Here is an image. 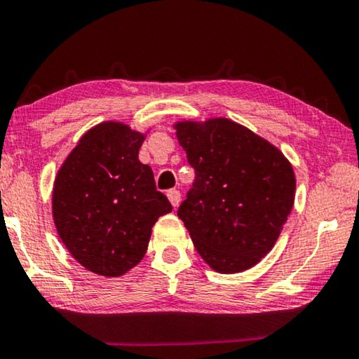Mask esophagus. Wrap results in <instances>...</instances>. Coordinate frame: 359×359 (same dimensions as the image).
<instances>
[{
	"instance_id": "1",
	"label": "esophagus",
	"mask_w": 359,
	"mask_h": 359,
	"mask_svg": "<svg viewBox=\"0 0 359 359\" xmlns=\"http://www.w3.org/2000/svg\"><path fill=\"white\" fill-rule=\"evenodd\" d=\"M168 198L170 201V205H172L174 208H175V206H179V203H180V191L175 190V189L169 190L168 191Z\"/></svg>"
}]
</instances>
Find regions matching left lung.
Masks as SVG:
<instances>
[{
    "label": "left lung",
    "mask_w": 359,
    "mask_h": 359,
    "mask_svg": "<svg viewBox=\"0 0 359 359\" xmlns=\"http://www.w3.org/2000/svg\"><path fill=\"white\" fill-rule=\"evenodd\" d=\"M174 128L195 169L177 216L196 252L218 273L252 269L273 249L294 205L291 163L229 118L182 120Z\"/></svg>",
    "instance_id": "1"
}]
</instances>
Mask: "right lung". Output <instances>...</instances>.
Here are the masks:
<instances>
[{"instance_id":"obj_1","label":"right lung","mask_w":359,"mask_h":359,"mask_svg":"<svg viewBox=\"0 0 359 359\" xmlns=\"http://www.w3.org/2000/svg\"><path fill=\"white\" fill-rule=\"evenodd\" d=\"M144 138L122 122L95 125L55 177V228L73 259L95 275L115 278L138 265L156 221L172 211L138 159Z\"/></svg>"}]
</instances>
